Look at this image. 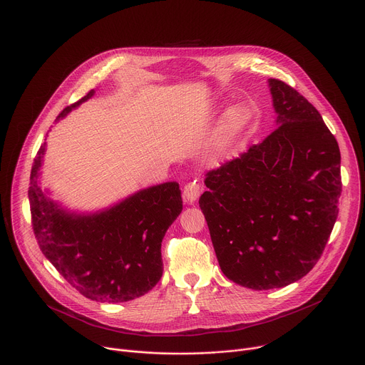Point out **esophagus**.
<instances>
[{
	"label": "esophagus",
	"instance_id": "esophagus-1",
	"mask_svg": "<svg viewBox=\"0 0 365 365\" xmlns=\"http://www.w3.org/2000/svg\"><path fill=\"white\" fill-rule=\"evenodd\" d=\"M202 191V184L198 181V180H194V181H190L184 185V191H182V198L187 204H194L197 201V198L200 197Z\"/></svg>",
	"mask_w": 365,
	"mask_h": 365
}]
</instances>
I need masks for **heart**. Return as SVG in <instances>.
<instances>
[{"label":"heart","instance_id":"heart-1","mask_svg":"<svg viewBox=\"0 0 365 365\" xmlns=\"http://www.w3.org/2000/svg\"><path fill=\"white\" fill-rule=\"evenodd\" d=\"M247 121H248L247 110L242 107H232L225 115V121H224L225 135L227 137L234 135L247 124Z\"/></svg>","mask_w":365,"mask_h":365}]
</instances>
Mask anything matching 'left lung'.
<instances>
[{
    "mask_svg": "<svg viewBox=\"0 0 365 365\" xmlns=\"http://www.w3.org/2000/svg\"><path fill=\"white\" fill-rule=\"evenodd\" d=\"M277 128L205 174L200 207L218 264L252 289L281 288L319 259L338 215L341 154L321 114L269 78Z\"/></svg>",
    "mask_w": 365,
    "mask_h": 365,
    "instance_id": "8db88e82",
    "label": "left lung"
}]
</instances>
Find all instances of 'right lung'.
I'll return each mask as SVG.
<instances>
[{"label":"right lung","mask_w":365,"mask_h":365,"mask_svg":"<svg viewBox=\"0 0 365 365\" xmlns=\"http://www.w3.org/2000/svg\"><path fill=\"white\" fill-rule=\"evenodd\" d=\"M94 96L64 108L57 120ZM46 143L30 177L31 224L40 250L56 269L84 297L125 302L147 294L163 275L161 242L182 211L178 182L135 192L120 204L91 215L64 211L38 185Z\"/></svg>","instance_id":"1"}]
</instances>
